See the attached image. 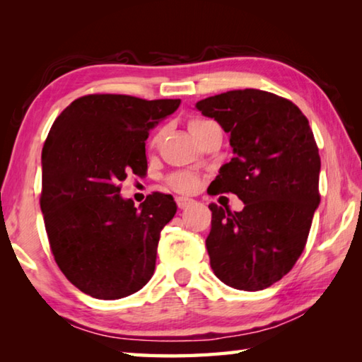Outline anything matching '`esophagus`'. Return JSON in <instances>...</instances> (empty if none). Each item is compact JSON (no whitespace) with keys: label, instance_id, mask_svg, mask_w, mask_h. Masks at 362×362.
I'll return each mask as SVG.
<instances>
[{"label":"esophagus","instance_id":"34e87169","mask_svg":"<svg viewBox=\"0 0 362 362\" xmlns=\"http://www.w3.org/2000/svg\"><path fill=\"white\" fill-rule=\"evenodd\" d=\"M175 203L179 206V209H185V207H188L189 204H193V199L187 198V196H177Z\"/></svg>","mask_w":362,"mask_h":362}]
</instances>
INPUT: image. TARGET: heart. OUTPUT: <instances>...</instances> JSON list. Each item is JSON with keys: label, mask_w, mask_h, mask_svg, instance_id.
Returning <instances> with one entry per match:
<instances>
[{"label": "heart", "mask_w": 362, "mask_h": 362, "mask_svg": "<svg viewBox=\"0 0 362 362\" xmlns=\"http://www.w3.org/2000/svg\"><path fill=\"white\" fill-rule=\"evenodd\" d=\"M209 124H212V121H209V119L192 118L188 121V129H189V132H192V136H196V134L203 131L204 127ZM169 185L174 189H177V192H192V189L196 187V180H194V177L188 175V174H177V175L170 177Z\"/></svg>", "instance_id": "obj_1"}]
</instances>
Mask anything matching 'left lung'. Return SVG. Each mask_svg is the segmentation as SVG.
I'll return each instance as SVG.
<instances>
[{"label":"left lung","mask_w":362,"mask_h":362,"mask_svg":"<svg viewBox=\"0 0 362 362\" xmlns=\"http://www.w3.org/2000/svg\"><path fill=\"white\" fill-rule=\"evenodd\" d=\"M196 110L230 134L235 155L220 168L211 194L235 193L244 203L241 212L209 204L211 267L235 289H267L302 255L320 206L313 131L296 103L259 89L207 97Z\"/></svg>","instance_id":"8db88e82"}]
</instances>
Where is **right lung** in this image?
<instances>
[{"label": "right lung", "mask_w": 362, "mask_h": 362, "mask_svg": "<svg viewBox=\"0 0 362 362\" xmlns=\"http://www.w3.org/2000/svg\"><path fill=\"white\" fill-rule=\"evenodd\" d=\"M179 105L90 94L73 100L47 134L40 204L49 244L66 279L90 297H127L153 276L159 233L177 204L156 192L136 207L119 183L145 173L150 129Z\"/></svg>", "instance_id": "1"}]
</instances>
